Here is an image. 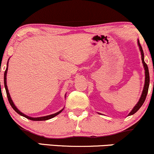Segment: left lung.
<instances>
[{"instance_id": "8db88e82", "label": "left lung", "mask_w": 154, "mask_h": 154, "mask_svg": "<svg viewBox=\"0 0 154 154\" xmlns=\"http://www.w3.org/2000/svg\"><path fill=\"white\" fill-rule=\"evenodd\" d=\"M137 45H138V47H139L140 53H141L142 63H143V67H144V69H145V77H145V84H144V87H143V92H142L141 96H140L139 101H138V102L137 103L136 105H135L134 108L131 109V112L129 113L128 116L134 115V113L136 112L137 111L138 109H139L140 108L142 107V105H143V103H144L145 100H146L147 94H148V88H149V83H150V77H149V72H148V66H147V64L145 63L144 52H143V49H142L141 45H140L139 40H137ZM99 114H100V113H99Z\"/></svg>"}]
</instances>
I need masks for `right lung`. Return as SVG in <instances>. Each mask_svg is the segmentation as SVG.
I'll return each instance as SVG.
<instances>
[{"label": "right lung", "instance_id": "obj_1", "mask_svg": "<svg viewBox=\"0 0 154 154\" xmlns=\"http://www.w3.org/2000/svg\"><path fill=\"white\" fill-rule=\"evenodd\" d=\"M8 60H9V58H8ZM8 62H7V66H6V71H5L4 72V86H5V89H6V95H7V98H8V102H9V104L11 106V107L13 108V109H14L15 111H16L18 113V114L20 115V116H23V117L28 118V119L29 120H31V121H47V120H49V119H51V118L55 117L56 116H58V114H60V112L63 111V109L64 108L61 109V110L58 111V112L56 113H54V114H52V115H49V116H42V117H38V118H33V117H30V116H27V115L24 114V113H23L21 112V111L19 110V109H17V107L15 106V104H14V102H13L12 99H11V96H10L9 94V92H8V87H7V85H6V74H7V72H8ZM1 83V82H0ZM65 98H66V95H65Z\"/></svg>", "mask_w": 154, "mask_h": 154}]
</instances>
